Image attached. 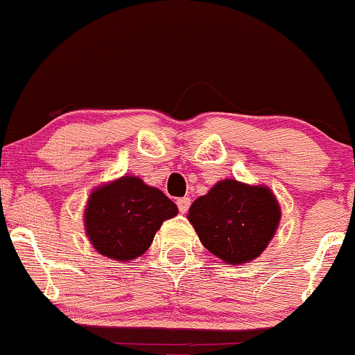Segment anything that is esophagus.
<instances>
[{"label":"esophagus","mask_w":355,"mask_h":355,"mask_svg":"<svg viewBox=\"0 0 355 355\" xmlns=\"http://www.w3.org/2000/svg\"><path fill=\"white\" fill-rule=\"evenodd\" d=\"M178 208L181 214H186L189 208V205H191V198H188V196H182V198H178Z\"/></svg>","instance_id":"34e87169"}]
</instances>
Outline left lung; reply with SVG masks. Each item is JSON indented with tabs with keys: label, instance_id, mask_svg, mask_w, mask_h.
<instances>
[{
	"label": "left lung",
	"instance_id": "obj_1",
	"mask_svg": "<svg viewBox=\"0 0 355 355\" xmlns=\"http://www.w3.org/2000/svg\"><path fill=\"white\" fill-rule=\"evenodd\" d=\"M188 220L211 254L241 265L268 246L279 227L280 207L266 186L224 179L193 202Z\"/></svg>",
	"mask_w": 355,
	"mask_h": 355
}]
</instances>
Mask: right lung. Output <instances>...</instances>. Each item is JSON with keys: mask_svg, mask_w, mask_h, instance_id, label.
Segmentation results:
<instances>
[{"mask_svg": "<svg viewBox=\"0 0 355 355\" xmlns=\"http://www.w3.org/2000/svg\"><path fill=\"white\" fill-rule=\"evenodd\" d=\"M176 215V203L160 189L123 176L90 193L83 222L97 253L128 263L141 257L162 222Z\"/></svg>", "mask_w": 355, "mask_h": 355, "instance_id": "add662e5", "label": "right lung"}]
</instances>
